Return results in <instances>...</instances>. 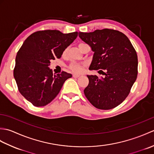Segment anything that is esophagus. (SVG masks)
I'll return each instance as SVG.
<instances>
[{
	"instance_id": "34e87169",
	"label": "esophagus",
	"mask_w": 154,
	"mask_h": 154,
	"mask_svg": "<svg viewBox=\"0 0 154 154\" xmlns=\"http://www.w3.org/2000/svg\"><path fill=\"white\" fill-rule=\"evenodd\" d=\"M79 76H80L79 74H73V77L74 78H77V77H79Z\"/></svg>"
}]
</instances>
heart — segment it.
<instances>
[{"instance_id":"b5f03b06","label":"heart","mask_w":154,"mask_h":154,"mask_svg":"<svg viewBox=\"0 0 154 154\" xmlns=\"http://www.w3.org/2000/svg\"><path fill=\"white\" fill-rule=\"evenodd\" d=\"M66 53H67V50H65L64 51V54H65ZM83 65V64L77 63V62H73V63H71V65H69V69L72 71L74 72V73H79V72H81V70H82Z\"/></svg>"}]
</instances>
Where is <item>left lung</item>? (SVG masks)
<instances>
[{"label": "left lung", "instance_id": "obj_1", "mask_svg": "<svg viewBox=\"0 0 154 154\" xmlns=\"http://www.w3.org/2000/svg\"><path fill=\"white\" fill-rule=\"evenodd\" d=\"M79 36L94 52L89 70L105 71L104 77L87 75L89 83L84 90L85 95L97 109H112L125 100L136 80L135 49L126 35L111 29L79 32Z\"/></svg>", "mask_w": 154, "mask_h": 154}]
</instances>
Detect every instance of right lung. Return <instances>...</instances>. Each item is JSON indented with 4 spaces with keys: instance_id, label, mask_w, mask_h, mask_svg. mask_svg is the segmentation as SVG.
Segmentation results:
<instances>
[{
    "instance_id": "obj_1",
    "label": "right lung",
    "mask_w": 154,
    "mask_h": 154,
    "mask_svg": "<svg viewBox=\"0 0 154 154\" xmlns=\"http://www.w3.org/2000/svg\"><path fill=\"white\" fill-rule=\"evenodd\" d=\"M77 32L63 34L56 30L35 32L28 36L16 54L14 77L20 93L35 106H44L56 97L72 75H54L50 61L60 58L76 39Z\"/></svg>"
}]
</instances>
